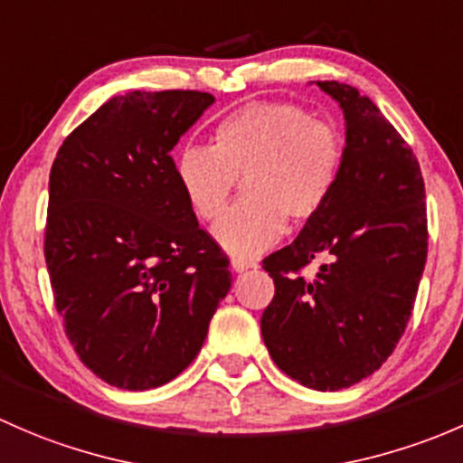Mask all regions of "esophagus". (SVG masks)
<instances>
[{
	"label": "esophagus",
	"instance_id": "34e87169",
	"mask_svg": "<svg viewBox=\"0 0 463 463\" xmlns=\"http://www.w3.org/2000/svg\"><path fill=\"white\" fill-rule=\"evenodd\" d=\"M254 267H256V260L232 259V269L238 271V274H242V271H247V269H254Z\"/></svg>",
	"mask_w": 463,
	"mask_h": 463
}]
</instances>
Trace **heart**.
<instances>
[{
    "mask_svg": "<svg viewBox=\"0 0 463 463\" xmlns=\"http://www.w3.org/2000/svg\"><path fill=\"white\" fill-rule=\"evenodd\" d=\"M345 165V136L289 102H251L222 118L213 146L189 145L175 158V178L198 218L225 213L245 178V203L233 207L213 238L233 256H254L274 245L285 218L307 222L335 194Z\"/></svg>",
    "mask_w": 463,
    "mask_h": 463,
    "instance_id": "b5f03b06",
    "label": "heart"
}]
</instances>
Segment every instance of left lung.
Masks as SVG:
<instances>
[{"label":"left lung","instance_id":"left-lung-1","mask_svg":"<svg viewBox=\"0 0 463 463\" xmlns=\"http://www.w3.org/2000/svg\"><path fill=\"white\" fill-rule=\"evenodd\" d=\"M345 116V165L326 207L263 260L276 294L260 318L274 364L321 392L381 368L406 332L428 254L426 189L412 149L350 84L317 82ZM321 255L307 281L298 274Z\"/></svg>","mask_w":463,"mask_h":463}]
</instances>
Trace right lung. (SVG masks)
<instances>
[{"label":"right lung","instance_id":"add662e5","mask_svg":"<svg viewBox=\"0 0 463 463\" xmlns=\"http://www.w3.org/2000/svg\"><path fill=\"white\" fill-rule=\"evenodd\" d=\"M200 90H131L104 102L57 151L44 256L57 312L93 374L122 390L175 379L232 288L200 230L171 149L213 104Z\"/></svg>","mask_w":463,"mask_h":463}]
</instances>
